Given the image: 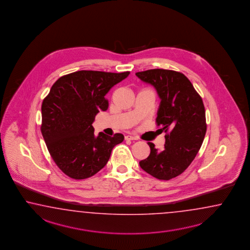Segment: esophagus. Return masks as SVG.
Wrapping results in <instances>:
<instances>
[{"instance_id":"esophagus-1","label":"esophagus","mask_w":250,"mask_h":250,"mask_svg":"<svg viewBox=\"0 0 250 250\" xmlns=\"http://www.w3.org/2000/svg\"><path fill=\"white\" fill-rule=\"evenodd\" d=\"M125 140L130 141L137 140V138H136L135 136H133V135H129V134L125 137Z\"/></svg>"}]
</instances>
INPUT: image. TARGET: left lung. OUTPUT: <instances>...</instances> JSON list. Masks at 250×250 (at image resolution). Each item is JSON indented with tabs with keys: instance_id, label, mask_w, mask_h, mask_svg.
Returning <instances> with one entry per match:
<instances>
[{
	"instance_id": "obj_1",
	"label": "left lung",
	"mask_w": 250,
	"mask_h": 250,
	"mask_svg": "<svg viewBox=\"0 0 250 250\" xmlns=\"http://www.w3.org/2000/svg\"><path fill=\"white\" fill-rule=\"evenodd\" d=\"M135 75L153 85L158 93L156 123L165 131L164 151H158L148 142L151 152L139 162L150 175L168 181L182 174L201 149L207 125L201 96L186 76L169 69H149Z\"/></svg>"
}]
</instances>
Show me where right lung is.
Masks as SVG:
<instances>
[{
	"mask_svg": "<svg viewBox=\"0 0 250 250\" xmlns=\"http://www.w3.org/2000/svg\"><path fill=\"white\" fill-rule=\"evenodd\" d=\"M129 71L111 73L80 70L60 78L42 105V134L50 156L66 175L82 180L107 164L122 134H94L97 114L108 108L104 96L126 79Z\"/></svg>",
	"mask_w": 250,
	"mask_h": 250,
	"instance_id": "obj_1",
	"label": "right lung"
}]
</instances>
